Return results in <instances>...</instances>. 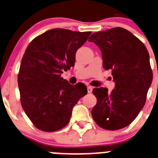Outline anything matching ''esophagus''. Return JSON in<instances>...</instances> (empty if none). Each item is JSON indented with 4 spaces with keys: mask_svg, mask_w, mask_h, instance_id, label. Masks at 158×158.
Returning <instances> with one entry per match:
<instances>
[{
    "mask_svg": "<svg viewBox=\"0 0 158 158\" xmlns=\"http://www.w3.org/2000/svg\"><path fill=\"white\" fill-rule=\"evenodd\" d=\"M87 91H88L89 93H91L92 91H93V87H92V86L87 87Z\"/></svg>",
    "mask_w": 158,
    "mask_h": 158,
    "instance_id": "obj_1",
    "label": "esophagus"
}]
</instances>
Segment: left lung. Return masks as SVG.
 Wrapping results in <instances>:
<instances>
[{
	"label": "left lung",
	"mask_w": 158,
	"mask_h": 158,
	"mask_svg": "<svg viewBox=\"0 0 158 158\" xmlns=\"http://www.w3.org/2000/svg\"><path fill=\"white\" fill-rule=\"evenodd\" d=\"M89 42L96 44L105 69H111L115 89L94 88L97 99L92 110L93 120L109 131L122 129L134 120L146 102L153 79L149 53L143 42L123 27L93 33Z\"/></svg>",
	"instance_id": "8db88e82"
}]
</instances>
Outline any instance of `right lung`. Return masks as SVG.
I'll return each instance as SVG.
<instances>
[{
  "label": "right lung",
  "instance_id": "right-lung-1",
  "mask_svg": "<svg viewBox=\"0 0 158 158\" xmlns=\"http://www.w3.org/2000/svg\"><path fill=\"white\" fill-rule=\"evenodd\" d=\"M91 33L51 29L26 48L18 87L23 110L38 129L53 132L66 126L74 106L87 94L84 84L71 85L61 75L74 66L76 51Z\"/></svg>",
  "mask_w": 158,
  "mask_h": 158
}]
</instances>
